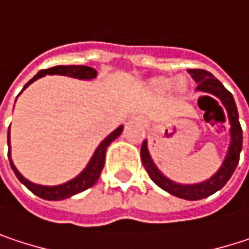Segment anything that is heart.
Here are the masks:
<instances>
[{"label": "heart", "mask_w": 249, "mask_h": 249, "mask_svg": "<svg viewBox=\"0 0 249 249\" xmlns=\"http://www.w3.org/2000/svg\"><path fill=\"white\" fill-rule=\"evenodd\" d=\"M173 83H174L173 80H170V79H164V80H160L157 85H159L161 89H169V88H172V86H173ZM178 85H180V86H183V82H178Z\"/></svg>", "instance_id": "heart-1"}]
</instances>
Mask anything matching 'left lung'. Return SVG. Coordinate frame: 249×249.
<instances>
[{"mask_svg":"<svg viewBox=\"0 0 249 249\" xmlns=\"http://www.w3.org/2000/svg\"><path fill=\"white\" fill-rule=\"evenodd\" d=\"M189 73L197 82V89L199 90H202V92H205L208 95L216 96L218 99L222 101L225 108L228 109L229 121H231V140L232 141H231V147H229V151H228V156L225 159L224 164L221 166L218 173L212 176L209 180H206L203 183H199V184H192L190 186V184H177L172 180L166 178L163 174L160 173L157 170V167L154 166V163L151 161V157L148 154L145 141H142V145H141V160H142L144 169L147 170L150 178L159 187H161L163 190L172 193L173 196L181 197V199L199 200V199H205V197L213 195L215 192H218L219 189H222L226 184V181L231 178V176L235 172V169H236V166L239 163V154H241V150H242V128H241V124H239L238 109H236L233 96L224 85L218 79H215V76L212 75L211 72L203 71V69H189ZM209 98H212V96H209ZM213 101L218 104L216 99H213Z\"/></svg>","mask_w":249,"mask_h":249,"instance_id":"obj_1","label":"left lung"}]
</instances>
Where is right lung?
Masks as SVG:
<instances>
[{
  "label": "right lung",
  "instance_id": "1",
  "mask_svg": "<svg viewBox=\"0 0 249 249\" xmlns=\"http://www.w3.org/2000/svg\"><path fill=\"white\" fill-rule=\"evenodd\" d=\"M46 75H63V76H71V77H77V79H92L96 76V71L92 69V68H88V66H54V68H50V69H44V71H40L37 75L34 76L27 85H25L23 89H25L31 82L37 80L38 77H43ZM123 132V126L117 128L112 134H109L101 144L99 147L96 148L92 160L89 161L88 167L79 174L77 177H75L73 180L65 183V184H60V186H40V184H34L31 181H28L27 178H24L21 174L18 173V170L14 167L11 159H10V150H8V159H10V166L13 169V172L16 173L17 178L24 184L28 190H31L34 195H37L38 197L41 199H46V200H62V199H66V197H71L76 193H80L89 187H92L99 176L102 173V169H104V164H105V153H107V148L108 145ZM8 147H10V129H8Z\"/></svg>",
  "mask_w": 249,
  "mask_h": 249
}]
</instances>
